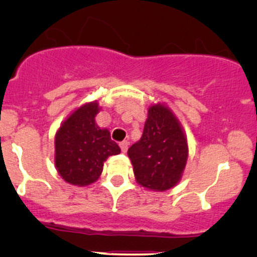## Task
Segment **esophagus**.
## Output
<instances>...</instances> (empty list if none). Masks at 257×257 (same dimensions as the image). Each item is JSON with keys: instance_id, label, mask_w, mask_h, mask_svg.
Returning <instances> with one entry per match:
<instances>
[{"instance_id": "esophagus-1", "label": "esophagus", "mask_w": 257, "mask_h": 257, "mask_svg": "<svg viewBox=\"0 0 257 257\" xmlns=\"http://www.w3.org/2000/svg\"><path fill=\"white\" fill-rule=\"evenodd\" d=\"M128 145H129V143L126 141H124V142H121V143H119V147H120L121 152H123V153H126V150H128Z\"/></svg>"}]
</instances>
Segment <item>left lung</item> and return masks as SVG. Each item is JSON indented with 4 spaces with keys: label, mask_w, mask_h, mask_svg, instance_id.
Wrapping results in <instances>:
<instances>
[{
    "label": "left lung",
    "mask_w": 257,
    "mask_h": 257,
    "mask_svg": "<svg viewBox=\"0 0 257 257\" xmlns=\"http://www.w3.org/2000/svg\"><path fill=\"white\" fill-rule=\"evenodd\" d=\"M188 155L186 134L173 110L165 103L150 105L143 136L128 149L137 183L153 191L174 188Z\"/></svg>",
    "instance_id": "8db88e82"
}]
</instances>
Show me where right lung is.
<instances>
[{
  "label": "right lung",
  "mask_w": 257,
  "mask_h": 257,
  "mask_svg": "<svg viewBox=\"0 0 257 257\" xmlns=\"http://www.w3.org/2000/svg\"><path fill=\"white\" fill-rule=\"evenodd\" d=\"M98 100L74 109L54 136V165L59 177L68 184L85 186L98 180L104 162L120 153L108 129L95 123Z\"/></svg>",
  "instance_id": "1"
}]
</instances>
